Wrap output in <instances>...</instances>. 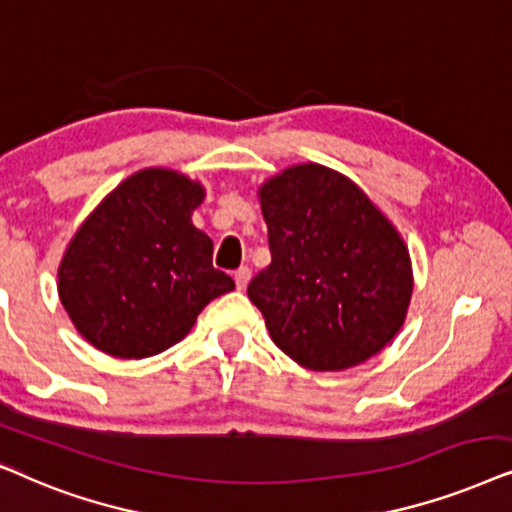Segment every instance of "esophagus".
<instances>
[{"instance_id":"34e87169","label":"esophagus","mask_w":512,"mask_h":512,"mask_svg":"<svg viewBox=\"0 0 512 512\" xmlns=\"http://www.w3.org/2000/svg\"><path fill=\"white\" fill-rule=\"evenodd\" d=\"M250 276H252V271H250L248 267H241V269H236V271H234V281H236V288H238V290H243L245 285H248Z\"/></svg>"}]
</instances>
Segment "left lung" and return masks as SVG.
Returning <instances> with one entry per match:
<instances>
[{
  "instance_id": "left-lung-1",
  "label": "left lung",
  "mask_w": 512,
  "mask_h": 512,
  "mask_svg": "<svg viewBox=\"0 0 512 512\" xmlns=\"http://www.w3.org/2000/svg\"><path fill=\"white\" fill-rule=\"evenodd\" d=\"M271 264L248 285L281 351L316 372L372 358L403 325L410 255L393 224L335 170L302 163L260 189Z\"/></svg>"
}]
</instances>
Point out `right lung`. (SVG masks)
Here are the masks:
<instances>
[{"mask_svg": "<svg viewBox=\"0 0 512 512\" xmlns=\"http://www.w3.org/2000/svg\"><path fill=\"white\" fill-rule=\"evenodd\" d=\"M203 187L166 168L121 182L81 224L58 269L67 316L95 349L149 358L192 330L210 299L234 290L213 241L192 224Z\"/></svg>", "mask_w": 512, "mask_h": 512, "instance_id": "obj_1", "label": "right lung"}]
</instances>
